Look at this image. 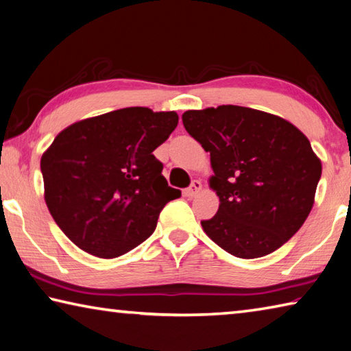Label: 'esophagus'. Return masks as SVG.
Listing matches in <instances>:
<instances>
[{"label": "esophagus", "mask_w": 351, "mask_h": 351, "mask_svg": "<svg viewBox=\"0 0 351 351\" xmlns=\"http://www.w3.org/2000/svg\"><path fill=\"white\" fill-rule=\"evenodd\" d=\"M201 189H202V184H201V181H197V180H195V181H192V184H190V187L186 190V196L187 197H195L197 193L201 192Z\"/></svg>", "instance_id": "obj_1"}]
</instances>
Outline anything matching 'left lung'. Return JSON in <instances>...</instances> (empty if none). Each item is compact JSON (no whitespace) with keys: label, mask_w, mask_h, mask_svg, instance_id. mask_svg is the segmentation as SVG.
I'll return each mask as SVG.
<instances>
[{"label":"left lung","mask_w":351,"mask_h":351,"mask_svg":"<svg viewBox=\"0 0 351 351\" xmlns=\"http://www.w3.org/2000/svg\"><path fill=\"white\" fill-rule=\"evenodd\" d=\"M182 124L210 152V187L219 196L207 237L237 258L265 256L307 219L322 165L289 121L241 106L187 110Z\"/></svg>","instance_id":"left-lung-1"}]
</instances>
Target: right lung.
I'll list each match as a JSON object with an SVG mask.
<instances>
[{"mask_svg":"<svg viewBox=\"0 0 351 351\" xmlns=\"http://www.w3.org/2000/svg\"><path fill=\"white\" fill-rule=\"evenodd\" d=\"M176 125L175 112L127 107L78 121L53 139L41 158L44 199L75 245L110 259L155 232L165 204L181 196L154 155Z\"/></svg>","mask_w":351,"mask_h":351,"instance_id":"right-lung-1","label":"right lung"}]
</instances>
